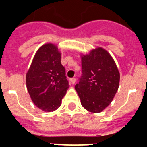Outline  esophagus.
Wrapping results in <instances>:
<instances>
[{
	"instance_id": "esophagus-1",
	"label": "esophagus",
	"mask_w": 147,
	"mask_h": 147,
	"mask_svg": "<svg viewBox=\"0 0 147 147\" xmlns=\"http://www.w3.org/2000/svg\"><path fill=\"white\" fill-rule=\"evenodd\" d=\"M70 81H71V84H72V85H74V84L76 82V79H75V78H71V80H70Z\"/></svg>"
}]
</instances>
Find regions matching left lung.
I'll use <instances>...</instances> for the list:
<instances>
[{
	"instance_id": "1",
	"label": "left lung",
	"mask_w": 147,
	"mask_h": 147,
	"mask_svg": "<svg viewBox=\"0 0 147 147\" xmlns=\"http://www.w3.org/2000/svg\"><path fill=\"white\" fill-rule=\"evenodd\" d=\"M81 57L82 74L75 89L85 110L101 113L112 102L119 89V69L110 53L102 47Z\"/></svg>"
}]
</instances>
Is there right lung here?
I'll return each mask as SVG.
<instances>
[{
	"label": "right lung",
	"mask_w": 147,
	"mask_h": 147,
	"mask_svg": "<svg viewBox=\"0 0 147 147\" xmlns=\"http://www.w3.org/2000/svg\"><path fill=\"white\" fill-rule=\"evenodd\" d=\"M32 102L44 112H53L61 105L69 84L61 64L57 46L45 43L35 54L26 76Z\"/></svg>",
	"instance_id": "obj_1"
}]
</instances>
